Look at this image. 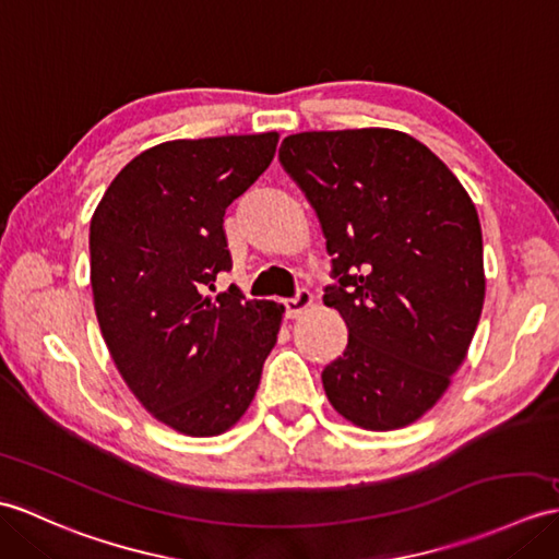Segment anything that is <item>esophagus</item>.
Segmentation results:
<instances>
[{"label": "esophagus", "instance_id": "34e87169", "mask_svg": "<svg viewBox=\"0 0 559 559\" xmlns=\"http://www.w3.org/2000/svg\"><path fill=\"white\" fill-rule=\"evenodd\" d=\"M311 302H314V297H311V293L300 288L293 297H288V300H285V314H288L290 319H297L300 314H305V311L311 307Z\"/></svg>", "mask_w": 559, "mask_h": 559}]
</instances>
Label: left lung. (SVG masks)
Wrapping results in <instances>:
<instances>
[{"instance_id":"left-lung-1","label":"left lung","mask_w":559,"mask_h":559,"mask_svg":"<svg viewBox=\"0 0 559 559\" xmlns=\"http://www.w3.org/2000/svg\"><path fill=\"white\" fill-rule=\"evenodd\" d=\"M278 159L314 206L333 257L323 302L347 323L343 357L323 369L333 409L393 431L448 391L484 309V240L457 176L391 128L311 131Z\"/></svg>"}]
</instances>
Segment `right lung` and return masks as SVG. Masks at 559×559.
<instances>
[{"label": "right lung", "mask_w": 559, "mask_h": 559, "mask_svg": "<svg viewBox=\"0 0 559 559\" xmlns=\"http://www.w3.org/2000/svg\"><path fill=\"white\" fill-rule=\"evenodd\" d=\"M278 133L171 140L111 180L90 221V283L116 369L154 419L206 438L257 393L283 305L218 293L224 214L262 176Z\"/></svg>", "instance_id": "right-lung-1"}]
</instances>
